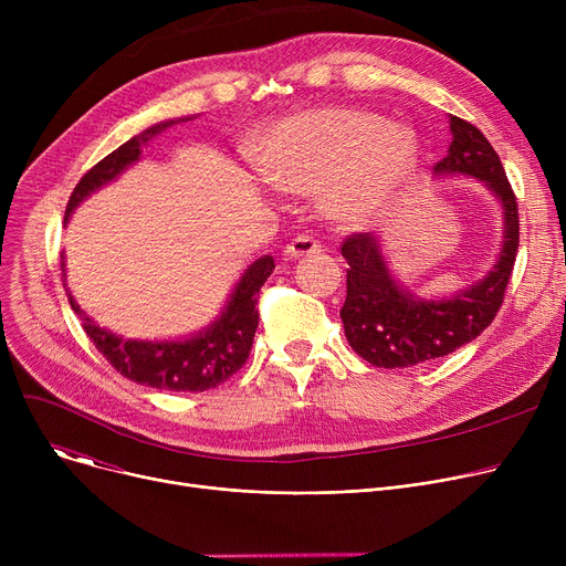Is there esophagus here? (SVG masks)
<instances>
[{"instance_id":"1","label":"esophagus","mask_w":566,"mask_h":566,"mask_svg":"<svg viewBox=\"0 0 566 566\" xmlns=\"http://www.w3.org/2000/svg\"><path fill=\"white\" fill-rule=\"evenodd\" d=\"M321 252V243L316 241L314 235L310 233H303V235H295L293 241L284 248V256L289 259H298V256H310V254H316Z\"/></svg>"}]
</instances>
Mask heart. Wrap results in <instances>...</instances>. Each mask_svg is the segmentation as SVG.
<instances>
[{"label": "heart", "mask_w": 566, "mask_h": 566, "mask_svg": "<svg viewBox=\"0 0 566 566\" xmlns=\"http://www.w3.org/2000/svg\"><path fill=\"white\" fill-rule=\"evenodd\" d=\"M256 163L273 186L321 192L333 220L358 224L395 197L418 163V144L378 112L318 107L277 124Z\"/></svg>", "instance_id": "b5f03b06"}]
</instances>
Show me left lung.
<instances>
[{"instance_id":"left-lung-1","label":"left lung","mask_w":566,"mask_h":566,"mask_svg":"<svg viewBox=\"0 0 566 566\" xmlns=\"http://www.w3.org/2000/svg\"><path fill=\"white\" fill-rule=\"evenodd\" d=\"M450 154L436 174H468L484 181L504 208V248L489 277L450 301H415L390 275L371 231L350 233L342 243L346 259V301L339 312L350 348L374 367L401 369L442 358L480 337L504 303L518 252V203L489 139L450 118Z\"/></svg>"}]
</instances>
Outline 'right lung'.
I'll return each instance as SVG.
<instances>
[{"label": "right lung", "instance_id": "add662e5", "mask_svg": "<svg viewBox=\"0 0 566 566\" xmlns=\"http://www.w3.org/2000/svg\"><path fill=\"white\" fill-rule=\"evenodd\" d=\"M188 118H178V122H188ZM178 122H163L146 128L88 169L71 192V199L66 203V218L88 192L98 190L101 186L112 181L114 176L122 174L130 163H135L139 158V148L148 139L160 135ZM273 256H261L259 261H254L241 277V282L235 284L222 316L206 333L186 342L151 344L122 339L98 328L86 316L82 328L88 339L94 342L98 353H103V358L122 376L148 385V388L169 392H206L218 388L220 382L231 378L248 363L259 325L256 295L268 275L273 273ZM69 303L75 314H82L71 293Z\"/></svg>", "mask_w": 566, "mask_h": 566}]
</instances>
